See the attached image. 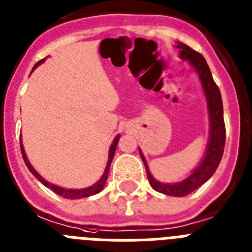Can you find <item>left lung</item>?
I'll list each match as a JSON object with an SVG mask.
<instances>
[{
	"mask_svg": "<svg viewBox=\"0 0 252 252\" xmlns=\"http://www.w3.org/2000/svg\"><path fill=\"white\" fill-rule=\"evenodd\" d=\"M178 48L180 49V57L183 60H188L195 67L196 72L199 74V78L202 81L203 89H204L205 96L208 101V110H209V119H211V137L208 142L207 152L200 162V165L194 170L189 178L178 184H162L152 178L150 170H148L146 158L141 153L142 161L144 163L146 171H147V178L150 181L151 187L158 192H162L166 195L171 196H185L195 189H198L200 185L205 183L212 175L216 172L224 151V143H226V126L223 120V105L222 96L218 89L217 84L214 82L212 77L211 69L205 62L204 57L196 50L191 49L187 44L179 43Z\"/></svg>",
	"mask_w": 252,
	"mask_h": 252,
	"instance_id": "8db88e82",
	"label": "left lung"
}]
</instances>
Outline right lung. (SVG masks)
<instances>
[{
	"mask_svg": "<svg viewBox=\"0 0 252 252\" xmlns=\"http://www.w3.org/2000/svg\"><path fill=\"white\" fill-rule=\"evenodd\" d=\"M43 61H44V60L39 61V62L34 65V68H35V67H38V65L40 64V63L43 62ZM34 68H32V69H34ZM119 137H120V135H117V137H115V139H114L113 144H111L110 151H109L108 165H106V167H105V172H104V174H102L101 179H100V180L97 181V183H96V184H94L93 187H89V188H86V189H78V190L63 189V188L57 187V185H54V184L48 183V181L45 180V179L41 178L40 175H39L38 172L35 171L34 167H32V165H30L29 159H28V157H26V155H25V151H24L23 144H21V139H20V148H21V155H23V158H24V161H25V165L28 166V168H29V170H30V172H32V174L34 175L35 178L38 179V180L40 181V183L43 184V185H45V187L49 188L50 190H53V191L56 192V194H58V195L63 196V198H65V199H80V198H87V196L95 195V194H97V192H100L102 189H104L105 183H106V179H108V174H109V168H110V163H111V161H113V157H114V153H115V150H117L118 142H119Z\"/></svg>",
	"mask_w": 252,
	"mask_h": 252,
	"instance_id": "add662e5",
	"label": "right lung"
}]
</instances>
